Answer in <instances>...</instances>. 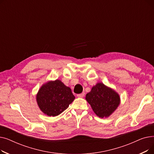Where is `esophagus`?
<instances>
[{
  "instance_id": "esophagus-1",
  "label": "esophagus",
  "mask_w": 154,
  "mask_h": 154,
  "mask_svg": "<svg viewBox=\"0 0 154 154\" xmlns=\"http://www.w3.org/2000/svg\"><path fill=\"white\" fill-rule=\"evenodd\" d=\"M84 95H85V94L84 93H82V94H77V96L78 97L82 98V97H84Z\"/></svg>"
}]
</instances>
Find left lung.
<instances>
[{
  "label": "left lung",
  "instance_id": "left-lung-1",
  "mask_svg": "<svg viewBox=\"0 0 154 154\" xmlns=\"http://www.w3.org/2000/svg\"><path fill=\"white\" fill-rule=\"evenodd\" d=\"M85 99L99 117H107L114 112L120 103L117 93L102 83L97 84L87 94Z\"/></svg>",
  "mask_w": 154,
  "mask_h": 154
}]
</instances>
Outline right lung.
<instances>
[{"label":"right lung","mask_w":154,"mask_h":154,"mask_svg":"<svg viewBox=\"0 0 154 154\" xmlns=\"http://www.w3.org/2000/svg\"><path fill=\"white\" fill-rule=\"evenodd\" d=\"M75 96L71 89L60 80H56L42 85L37 95L38 106L45 114L55 117L67 109Z\"/></svg>","instance_id":"1"}]
</instances>
